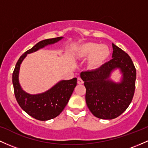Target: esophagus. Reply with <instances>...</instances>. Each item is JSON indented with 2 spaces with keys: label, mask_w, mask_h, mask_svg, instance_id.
Returning a JSON list of instances; mask_svg holds the SVG:
<instances>
[{
  "label": "esophagus",
  "mask_w": 148,
  "mask_h": 148,
  "mask_svg": "<svg viewBox=\"0 0 148 148\" xmlns=\"http://www.w3.org/2000/svg\"><path fill=\"white\" fill-rule=\"evenodd\" d=\"M77 83L78 84H84V82H83V80L81 78H78L77 79Z\"/></svg>",
  "instance_id": "1"
}]
</instances>
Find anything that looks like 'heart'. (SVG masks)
<instances>
[{"label": "heart", "instance_id": "heart-1", "mask_svg": "<svg viewBox=\"0 0 148 148\" xmlns=\"http://www.w3.org/2000/svg\"><path fill=\"white\" fill-rule=\"evenodd\" d=\"M110 56V50L106 45L88 42L79 45L76 51L78 59H86L87 67L90 71H96L101 68Z\"/></svg>", "mask_w": 148, "mask_h": 148}]
</instances>
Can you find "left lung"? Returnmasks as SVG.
Here are the masks:
<instances>
[{"label":"left lung","instance_id":"8db88e82","mask_svg":"<svg viewBox=\"0 0 148 148\" xmlns=\"http://www.w3.org/2000/svg\"><path fill=\"white\" fill-rule=\"evenodd\" d=\"M112 59L96 71H83L80 77L86 88V102L96 117L112 119L119 116L129 106L135 91L136 70L129 55L112 43ZM119 69L120 82L111 79Z\"/></svg>","mask_w":148,"mask_h":148}]
</instances>
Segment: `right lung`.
<instances>
[{"label": "right lung", "instance_id": "obj_1", "mask_svg": "<svg viewBox=\"0 0 148 148\" xmlns=\"http://www.w3.org/2000/svg\"><path fill=\"white\" fill-rule=\"evenodd\" d=\"M62 38L63 37H57L38 42L19 58L12 74V84L17 103L24 112L40 121L53 119L62 112L77 86V79L61 80L46 91L33 95L24 91L21 87L19 81L20 66L28 54L58 43Z\"/></svg>", "mask_w": 148, "mask_h": 148}]
</instances>
